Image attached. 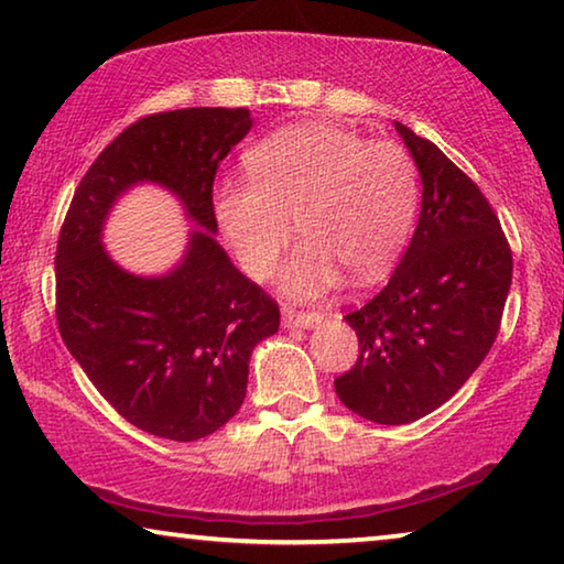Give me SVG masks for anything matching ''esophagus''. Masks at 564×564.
Instances as JSON below:
<instances>
[{"label": "esophagus", "mask_w": 564, "mask_h": 564, "mask_svg": "<svg viewBox=\"0 0 564 564\" xmlns=\"http://www.w3.org/2000/svg\"><path fill=\"white\" fill-rule=\"evenodd\" d=\"M321 321H324V314H318V311H308V314H303V311H296L291 306L283 308V326L289 328H314L321 324Z\"/></svg>", "instance_id": "esophagus-1"}]
</instances>
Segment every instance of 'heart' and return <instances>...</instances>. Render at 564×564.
I'll return each mask as SVG.
<instances>
[{"label": "heart", "mask_w": 564, "mask_h": 564, "mask_svg": "<svg viewBox=\"0 0 564 564\" xmlns=\"http://www.w3.org/2000/svg\"><path fill=\"white\" fill-rule=\"evenodd\" d=\"M248 181H220L213 210L250 279L279 273L291 299H316L341 281H373L394 261L416 210V167L394 142H366L326 122L283 128L246 153Z\"/></svg>", "instance_id": "obj_1"}]
</instances>
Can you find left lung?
I'll return each instance as SVG.
<instances>
[{
	"instance_id": "8db88e82",
	"label": "left lung",
	"mask_w": 564,
	"mask_h": 564,
	"mask_svg": "<svg viewBox=\"0 0 564 564\" xmlns=\"http://www.w3.org/2000/svg\"><path fill=\"white\" fill-rule=\"evenodd\" d=\"M394 128L422 177V213L383 291L346 316L359 359L334 381L346 409L389 426L457 394L495 344L512 283V250L479 187L434 142Z\"/></svg>"
}]
</instances>
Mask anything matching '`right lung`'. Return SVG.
<instances>
[{"mask_svg": "<svg viewBox=\"0 0 564 564\" xmlns=\"http://www.w3.org/2000/svg\"><path fill=\"white\" fill-rule=\"evenodd\" d=\"M250 128L246 107H185L130 124L79 181L59 234L65 346L118 414L163 440H203L234 419L250 354L281 324L275 301L216 240L213 177ZM138 184L175 194L194 223L165 274H132L101 243L111 208Z\"/></svg>", "mask_w": 564, "mask_h": 564, "instance_id": "add662e5", "label": "right lung"}]
</instances>
